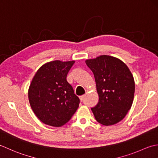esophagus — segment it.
<instances>
[{
	"label": "esophagus",
	"instance_id": "34e87169",
	"mask_svg": "<svg viewBox=\"0 0 158 158\" xmlns=\"http://www.w3.org/2000/svg\"><path fill=\"white\" fill-rule=\"evenodd\" d=\"M85 95H84L80 96V101H81V102H83V101H84V99H85Z\"/></svg>",
	"mask_w": 158,
	"mask_h": 158
}]
</instances>
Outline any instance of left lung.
<instances>
[{"label": "left lung", "instance_id": "1", "mask_svg": "<svg viewBox=\"0 0 158 158\" xmlns=\"http://www.w3.org/2000/svg\"><path fill=\"white\" fill-rule=\"evenodd\" d=\"M86 64L94 74L99 102L91 110L96 121L104 125L121 121L133 103L135 83L127 66L120 59L102 55Z\"/></svg>", "mask_w": 158, "mask_h": 158}]
</instances>
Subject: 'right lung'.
<instances>
[{
    "instance_id": "obj_1",
    "label": "right lung",
    "mask_w": 158,
    "mask_h": 158,
    "mask_svg": "<svg viewBox=\"0 0 158 158\" xmlns=\"http://www.w3.org/2000/svg\"><path fill=\"white\" fill-rule=\"evenodd\" d=\"M75 61L54 60L41 66L28 89V100L37 117L44 123L61 127L78 109L80 99L67 81Z\"/></svg>"
}]
</instances>
